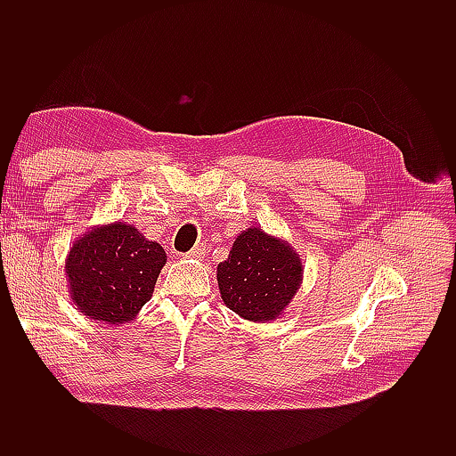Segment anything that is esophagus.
<instances>
[{"mask_svg": "<svg viewBox=\"0 0 456 456\" xmlns=\"http://www.w3.org/2000/svg\"><path fill=\"white\" fill-rule=\"evenodd\" d=\"M203 255H205V247H203V245H196L194 249H191L190 253H186V258H194V260H200Z\"/></svg>", "mask_w": 456, "mask_h": 456, "instance_id": "1", "label": "esophagus"}]
</instances>
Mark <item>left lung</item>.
Segmentation results:
<instances>
[{"label":"left lung","instance_id":"8db88e82","mask_svg":"<svg viewBox=\"0 0 456 456\" xmlns=\"http://www.w3.org/2000/svg\"><path fill=\"white\" fill-rule=\"evenodd\" d=\"M300 255L285 240L260 228H247L216 268L224 305L243 320L273 322L283 314L302 283Z\"/></svg>","mask_w":456,"mask_h":456}]
</instances>
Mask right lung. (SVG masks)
<instances>
[{"mask_svg": "<svg viewBox=\"0 0 456 456\" xmlns=\"http://www.w3.org/2000/svg\"><path fill=\"white\" fill-rule=\"evenodd\" d=\"M167 262L163 247L127 223L87 230L66 256V278L77 310L110 325L129 323L151 298Z\"/></svg>", "mask_w": 456, "mask_h": 456, "instance_id": "1", "label": "right lung"}]
</instances>
